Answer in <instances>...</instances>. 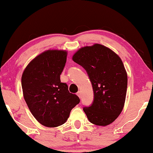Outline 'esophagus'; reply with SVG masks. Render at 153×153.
<instances>
[{
  "label": "esophagus",
  "mask_w": 153,
  "mask_h": 153,
  "mask_svg": "<svg viewBox=\"0 0 153 153\" xmlns=\"http://www.w3.org/2000/svg\"><path fill=\"white\" fill-rule=\"evenodd\" d=\"M76 95L78 96V97H79V98H81V97H82V94H81V92H80V91H78V92H77Z\"/></svg>",
  "instance_id": "esophagus-1"
}]
</instances>
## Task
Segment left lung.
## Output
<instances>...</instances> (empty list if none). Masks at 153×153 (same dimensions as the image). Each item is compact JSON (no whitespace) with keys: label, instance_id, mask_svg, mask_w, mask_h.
<instances>
[{"label":"left lung","instance_id":"left-lung-1","mask_svg":"<svg viewBox=\"0 0 153 153\" xmlns=\"http://www.w3.org/2000/svg\"><path fill=\"white\" fill-rule=\"evenodd\" d=\"M74 62L87 72L94 91V101L83 110L91 123L105 126L118 118L127 91V73L119 56L100 44L81 48Z\"/></svg>","mask_w":153,"mask_h":153}]
</instances>
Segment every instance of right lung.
Segmentation results:
<instances>
[{"mask_svg": "<svg viewBox=\"0 0 153 153\" xmlns=\"http://www.w3.org/2000/svg\"><path fill=\"white\" fill-rule=\"evenodd\" d=\"M67 56L65 50L45 51L32 60L22 73L25 101L35 119L46 127L65 123L71 109L80 102L60 80Z\"/></svg>", "mask_w": 153, "mask_h": 153, "instance_id": "obj_1", "label": "right lung"}]
</instances>
